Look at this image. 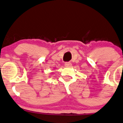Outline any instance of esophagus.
<instances>
[{
	"mask_svg": "<svg viewBox=\"0 0 123 123\" xmlns=\"http://www.w3.org/2000/svg\"><path fill=\"white\" fill-rule=\"evenodd\" d=\"M71 65H72L71 63L69 62H66L65 63V66L66 67H71Z\"/></svg>",
	"mask_w": 123,
	"mask_h": 123,
	"instance_id": "34e87169",
	"label": "esophagus"
}]
</instances>
